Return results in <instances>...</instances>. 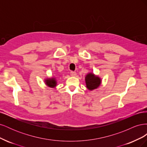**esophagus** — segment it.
Listing matches in <instances>:
<instances>
[{"mask_svg": "<svg viewBox=\"0 0 147 147\" xmlns=\"http://www.w3.org/2000/svg\"><path fill=\"white\" fill-rule=\"evenodd\" d=\"M76 75H77L76 72H74V71H72V72H70V75H71V76L75 77V76H76Z\"/></svg>", "mask_w": 147, "mask_h": 147, "instance_id": "34e87169", "label": "esophagus"}]
</instances>
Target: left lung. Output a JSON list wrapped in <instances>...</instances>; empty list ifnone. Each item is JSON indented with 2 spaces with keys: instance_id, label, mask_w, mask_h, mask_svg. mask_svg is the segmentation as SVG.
<instances>
[{
  "instance_id": "left-lung-1",
  "label": "left lung",
  "mask_w": 147,
  "mask_h": 147,
  "mask_svg": "<svg viewBox=\"0 0 147 147\" xmlns=\"http://www.w3.org/2000/svg\"><path fill=\"white\" fill-rule=\"evenodd\" d=\"M84 80H85L86 87L90 91L97 90L100 86L102 83L101 78L93 72L87 74L84 77Z\"/></svg>"
}]
</instances>
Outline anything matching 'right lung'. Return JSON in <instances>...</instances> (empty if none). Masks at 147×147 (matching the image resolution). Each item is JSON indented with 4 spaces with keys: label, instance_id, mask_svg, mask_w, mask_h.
<instances>
[{
    "label": "right lung",
    "instance_id": "add662e5",
    "mask_svg": "<svg viewBox=\"0 0 147 147\" xmlns=\"http://www.w3.org/2000/svg\"><path fill=\"white\" fill-rule=\"evenodd\" d=\"M44 82H45V84L47 86L51 88H56L57 83L56 77H51L50 78H45V80H44Z\"/></svg>",
    "mask_w": 147,
    "mask_h": 147
}]
</instances>
